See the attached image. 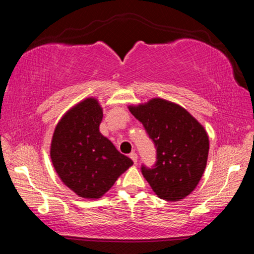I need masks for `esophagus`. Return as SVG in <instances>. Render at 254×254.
<instances>
[{
    "mask_svg": "<svg viewBox=\"0 0 254 254\" xmlns=\"http://www.w3.org/2000/svg\"><path fill=\"white\" fill-rule=\"evenodd\" d=\"M128 157H130V158L132 159L133 162H134V163L137 162V154H136L135 152H131L130 154H128Z\"/></svg>",
    "mask_w": 254,
    "mask_h": 254,
    "instance_id": "obj_1",
    "label": "esophagus"
}]
</instances>
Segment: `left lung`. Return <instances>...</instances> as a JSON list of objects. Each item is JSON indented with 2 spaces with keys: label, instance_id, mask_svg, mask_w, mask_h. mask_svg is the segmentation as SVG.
I'll list each match as a JSON object with an SVG mask.
<instances>
[{
  "label": "left lung",
  "instance_id": "1",
  "mask_svg": "<svg viewBox=\"0 0 254 254\" xmlns=\"http://www.w3.org/2000/svg\"><path fill=\"white\" fill-rule=\"evenodd\" d=\"M128 110L142 123L157 149L156 165L141 167L143 177L161 199L185 198L198 185L206 168L207 132L184 107L162 98L130 105Z\"/></svg>",
  "mask_w": 254,
  "mask_h": 254
}]
</instances>
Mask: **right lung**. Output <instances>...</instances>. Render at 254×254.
<instances>
[{"mask_svg": "<svg viewBox=\"0 0 254 254\" xmlns=\"http://www.w3.org/2000/svg\"><path fill=\"white\" fill-rule=\"evenodd\" d=\"M103 110L88 97L67 112L55 128L50 158L62 182L83 198H101L133 165L100 132Z\"/></svg>", "mask_w": 254, "mask_h": 254, "instance_id": "add662e5", "label": "right lung"}]
</instances>
